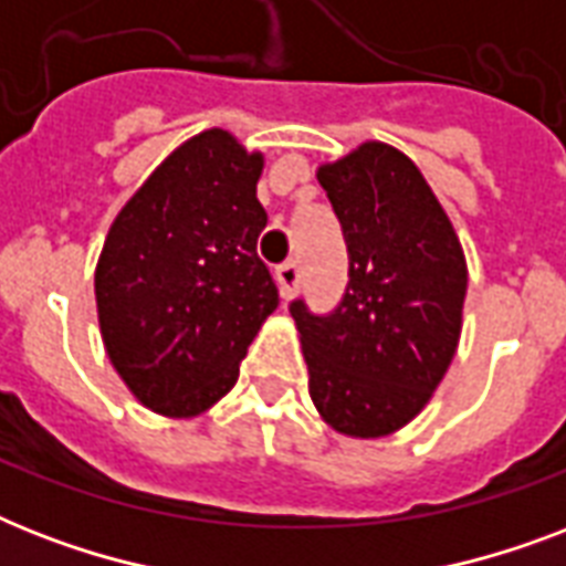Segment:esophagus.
Here are the masks:
<instances>
[{"label":"esophagus","instance_id":"esophagus-1","mask_svg":"<svg viewBox=\"0 0 566 566\" xmlns=\"http://www.w3.org/2000/svg\"><path fill=\"white\" fill-rule=\"evenodd\" d=\"M300 264L296 261H287V264H282L279 270H275V282H279V293H282V300H291L293 293H296V287H300Z\"/></svg>","mask_w":566,"mask_h":566}]
</instances>
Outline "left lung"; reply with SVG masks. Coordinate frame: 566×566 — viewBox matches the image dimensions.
Here are the masks:
<instances>
[{"instance_id": "left-lung-1", "label": "left lung", "mask_w": 566, "mask_h": 566, "mask_svg": "<svg viewBox=\"0 0 566 566\" xmlns=\"http://www.w3.org/2000/svg\"><path fill=\"white\" fill-rule=\"evenodd\" d=\"M349 249L340 305L291 314L319 417L346 438H385L417 417L461 337L467 258L420 167L381 140L319 164Z\"/></svg>"}]
</instances>
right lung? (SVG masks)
Instances as JSON below:
<instances>
[{"label":"right lung","instance_id":"add662e5","mask_svg":"<svg viewBox=\"0 0 566 566\" xmlns=\"http://www.w3.org/2000/svg\"><path fill=\"white\" fill-rule=\"evenodd\" d=\"M264 155L205 128L123 205L93 287L105 353L135 399L188 420L238 381L258 328L279 305L258 258Z\"/></svg>","mask_w":566,"mask_h":566}]
</instances>
